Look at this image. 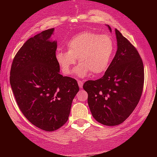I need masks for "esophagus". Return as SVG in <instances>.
<instances>
[{
	"instance_id": "1",
	"label": "esophagus",
	"mask_w": 157,
	"mask_h": 157,
	"mask_svg": "<svg viewBox=\"0 0 157 157\" xmlns=\"http://www.w3.org/2000/svg\"><path fill=\"white\" fill-rule=\"evenodd\" d=\"M78 86H79V88H82L83 82L81 81V80H78Z\"/></svg>"
}]
</instances>
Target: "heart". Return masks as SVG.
Masks as SVG:
<instances>
[{
	"mask_svg": "<svg viewBox=\"0 0 157 157\" xmlns=\"http://www.w3.org/2000/svg\"><path fill=\"white\" fill-rule=\"evenodd\" d=\"M67 51L57 50L56 60L64 75L71 74L76 59L80 63L76 75L86 77L104 74L114 56V41L110 36L91 31L80 32L67 43Z\"/></svg>",
	"mask_w": 157,
	"mask_h": 157,
	"instance_id": "heart-1",
	"label": "heart"
}]
</instances>
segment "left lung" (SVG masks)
<instances>
[{"label": "left lung", "instance_id": "8db88e82", "mask_svg": "<svg viewBox=\"0 0 157 157\" xmlns=\"http://www.w3.org/2000/svg\"><path fill=\"white\" fill-rule=\"evenodd\" d=\"M116 35L117 51L109 69L103 77L83 85L92 116L105 126L127 120L138 105L144 86V65L138 50L116 29Z\"/></svg>", "mask_w": 157, "mask_h": 157}]
</instances>
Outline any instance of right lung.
<instances>
[{"instance_id":"1","label":"right lung","mask_w":157,"mask_h":157,"mask_svg":"<svg viewBox=\"0 0 157 157\" xmlns=\"http://www.w3.org/2000/svg\"><path fill=\"white\" fill-rule=\"evenodd\" d=\"M54 29L30 37L12 61L10 84L19 109L30 123L54 131L67 121L72 101L79 90L75 78L59 74Z\"/></svg>"}]
</instances>
